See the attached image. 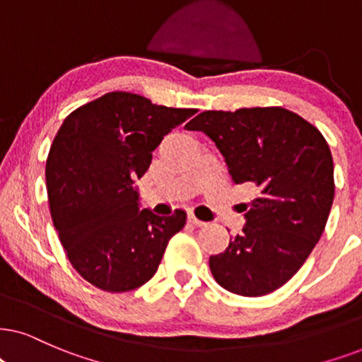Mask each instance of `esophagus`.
Wrapping results in <instances>:
<instances>
[{
	"label": "esophagus",
	"instance_id": "34e87169",
	"mask_svg": "<svg viewBox=\"0 0 362 362\" xmlns=\"http://www.w3.org/2000/svg\"><path fill=\"white\" fill-rule=\"evenodd\" d=\"M189 222L192 223V226H195V227H202V226H205V222L200 221V218H197L194 214H189Z\"/></svg>",
	"mask_w": 362,
	"mask_h": 362
}]
</instances>
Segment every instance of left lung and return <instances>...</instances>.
Returning <instances> with one entry per match:
<instances>
[{"label": "left lung", "instance_id": "1", "mask_svg": "<svg viewBox=\"0 0 362 362\" xmlns=\"http://www.w3.org/2000/svg\"><path fill=\"white\" fill-rule=\"evenodd\" d=\"M204 132L226 158L235 184L252 182L245 226L209 259L223 289L259 297L303 267L321 239L334 200V163L321 132L282 107L209 110L187 123Z\"/></svg>", "mask_w": 362, "mask_h": 362}]
</instances>
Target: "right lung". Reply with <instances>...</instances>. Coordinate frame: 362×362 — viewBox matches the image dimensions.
<instances>
[{
  "instance_id": "1",
  "label": "right lung",
  "mask_w": 362,
  "mask_h": 362,
  "mask_svg": "<svg viewBox=\"0 0 362 362\" xmlns=\"http://www.w3.org/2000/svg\"><path fill=\"white\" fill-rule=\"evenodd\" d=\"M194 113L112 91L76 108L59 127L47 158L49 212L68 260L98 289L144 286L168 240L184 228V210L168 217L140 210L134 184L163 136Z\"/></svg>"
}]
</instances>
